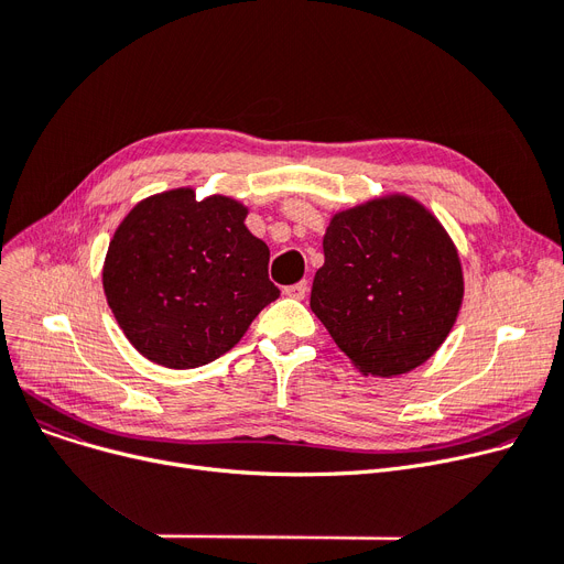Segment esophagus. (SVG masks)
Instances as JSON below:
<instances>
[{"label": "esophagus", "instance_id": "34e87169", "mask_svg": "<svg viewBox=\"0 0 564 564\" xmlns=\"http://www.w3.org/2000/svg\"><path fill=\"white\" fill-rule=\"evenodd\" d=\"M306 292H308V283H306V281L292 283V285H288V288L283 290V294H288V297H292V300H304Z\"/></svg>", "mask_w": 564, "mask_h": 564}]
</instances>
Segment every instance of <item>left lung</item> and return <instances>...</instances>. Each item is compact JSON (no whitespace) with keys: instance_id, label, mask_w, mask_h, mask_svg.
I'll return each mask as SVG.
<instances>
[{"instance_id":"8db88e82","label":"left lung","mask_w":564,"mask_h":564,"mask_svg":"<svg viewBox=\"0 0 564 564\" xmlns=\"http://www.w3.org/2000/svg\"><path fill=\"white\" fill-rule=\"evenodd\" d=\"M311 308L366 375L393 377L425 364L453 329L459 256L423 205L391 196L332 219Z\"/></svg>"}]
</instances>
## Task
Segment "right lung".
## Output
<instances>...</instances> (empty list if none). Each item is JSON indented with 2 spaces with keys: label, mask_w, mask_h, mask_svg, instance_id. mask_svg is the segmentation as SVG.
Returning <instances> with one entry per match:
<instances>
[{
  "label": "right lung",
  "mask_w": 564,
  "mask_h": 564,
  "mask_svg": "<svg viewBox=\"0 0 564 564\" xmlns=\"http://www.w3.org/2000/svg\"><path fill=\"white\" fill-rule=\"evenodd\" d=\"M247 207L192 189L145 198L113 232L105 260L107 302L128 340L166 368L219 359L281 290L270 249L245 226Z\"/></svg>",
  "instance_id": "obj_1"
}]
</instances>
